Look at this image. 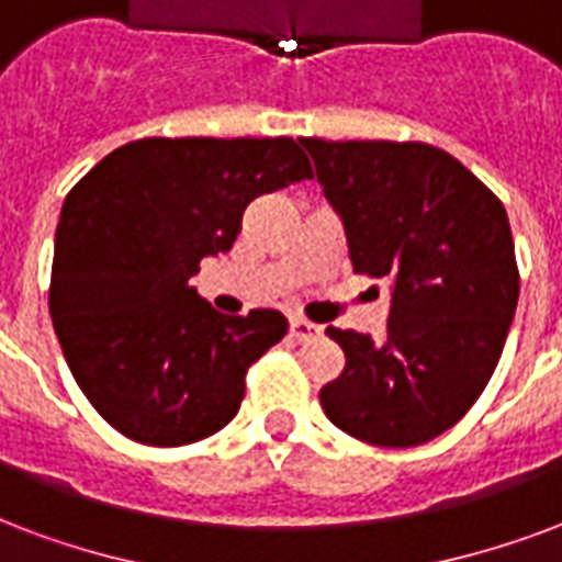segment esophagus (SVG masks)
Masks as SVG:
<instances>
[{"label": "esophagus", "instance_id": "1", "mask_svg": "<svg viewBox=\"0 0 562 562\" xmlns=\"http://www.w3.org/2000/svg\"><path fill=\"white\" fill-rule=\"evenodd\" d=\"M290 335L296 337V340H307V337L323 335V326H316L305 316H290Z\"/></svg>", "mask_w": 562, "mask_h": 562}]
</instances>
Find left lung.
I'll use <instances>...</instances> for the list:
<instances>
[{
    "instance_id": "1",
    "label": "left lung",
    "mask_w": 562,
    "mask_h": 562,
    "mask_svg": "<svg viewBox=\"0 0 562 562\" xmlns=\"http://www.w3.org/2000/svg\"><path fill=\"white\" fill-rule=\"evenodd\" d=\"M302 145L344 218L352 269L394 286L382 340L326 328L346 367L319 403L337 429L367 445H424L465 417L504 352L518 305L504 204L424 142Z\"/></svg>"
}]
</instances>
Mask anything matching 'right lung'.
<instances>
[{
    "label": "right lung",
    "mask_w": 562,
    "mask_h": 562,
    "mask_svg": "<svg viewBox=\"0 0 562 562\" xmlns=\"http://www.w3.org/2000/svg\"><path fill=\"white\" fill-rule=\"evenodd\" d=\"M314 168L293 138H138L67 192L49 314L88 403L133 441L180 447L239 412L286 316L218 314L189 278L231 251L255 198Z\"/></svg>",
    "instance_id": "1"
}]
</instances>
